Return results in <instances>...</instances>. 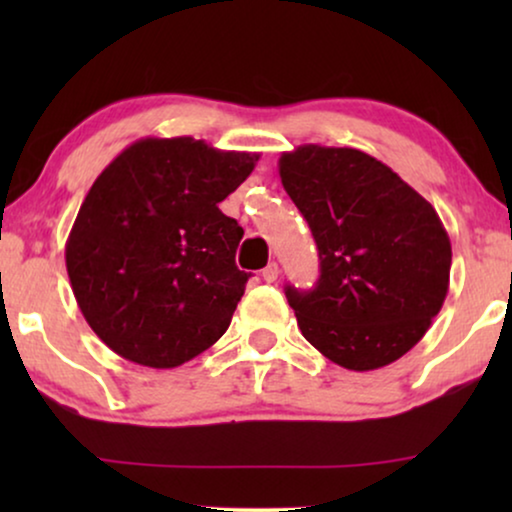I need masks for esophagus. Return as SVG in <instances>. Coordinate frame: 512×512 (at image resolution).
<instances>
[{
	"mask_svg": "<svg viewBox=\"0 0 512 512\" xmlns=\"http://www.w3.org/2000/svg\"><path fill=\"white\" fill-rule=\"evenodd\" d=\"M277 277H279V265L277 263H270L268 268L263 270V279H265V282H275Z\"/></svg>",
	"mask_w": 512,
	"mask_h": 512,
	"instance_id": "1",
	"label": "esophagus"
}]
</instances>
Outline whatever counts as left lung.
Returning a JSON list of instances; mask_svg holds the SVG:
<instances>
[{"label":"left lung","mask_w":512,"mask_h":512,"mask_svg":"<svg viewBox=\"0 0 512 512\" xmlns=\"http://www.w3.org/2000/svg\"><path fill=\"white\" fill-rule=\"evenodd\" d=\"M279 177L319 249L314 289H284L305 340L359 373L401 359L450 286L452 247L436 209L391 167L347 146L282 153Z\"/></svg>","instance_id":"left-lung-1"}]
</instances>
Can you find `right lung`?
<instances>
[{
  "label": "right lung",
  "mask_w": 512,
  "mask_h": 512,
  "mask_svg": "<svg viewBox=\"0 0 512 512\" xmlns=\"http://www.w3.org/2000/svg\"><path fill=\"white\" fill-rule=\"evenodd\" d=\"M258 153L146 137L95 179L65 247L88 326L123 359L177 368L228 331L249 275L244 230L219 209Z\"/></svg>",
  "instance_id": "add662e5"
}]
</instances>
